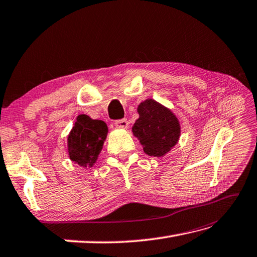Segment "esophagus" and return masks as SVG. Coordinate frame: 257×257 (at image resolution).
I'll use <instances>...</instances> for the list:
<instances>
[{
	"mask_svg": "<svg viewBox=\"0 0 257 257\" xmlns=\"http://www.w3.org/2000/svg\"><path fill=\"white\" fill-rule=\"evenodd\" d=\"M115 126L117 128H123V130H126L128 127V121L126 118H122V119H117V121H115Z\"/></svg>",
	"mask_w": 257,
	"mask_h": 257,
	"instance_id": "1",
	"label": "esophagus"
}]
</instances>
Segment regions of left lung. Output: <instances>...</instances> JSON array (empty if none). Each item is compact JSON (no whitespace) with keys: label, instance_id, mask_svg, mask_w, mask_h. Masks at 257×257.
I'll list each match as a JSON object with an SVG mask.
<instances>
[{"label":"left lung","instance_id":"8db88e82","mask_svg":"<svg viewBox=\"0 0 257 257\" xmlns=\"http://www.w3.org/2000/svg\"><path fill=\"white\" fill-rule=\"evenodd\" d=\"M140 117L132 127L135 138L150 156L161 158L179 142L181 125L170 108L152 98L145 99L138 107Z\"/></svg>","mask_w":257,"mask_h":257}]
</instances>
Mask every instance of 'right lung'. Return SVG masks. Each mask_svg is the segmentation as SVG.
Returning a JSON list of instances; mask_svg holds the SVG:
<instances>
[{"label":"right lung","mask_w":257,"mask_h":257,"mask_svg":"<svg viewBox=\"0 0 257 257\" xmlns=\"http://www.w3.org/2000/svg\"><path fill=\"white\" fill-rule=\"evenodd\" d=\"M106 135V123L92 119L85 114L78 115L67 136L70 160L80 166L92 167L101 153Z\"/></svg>","instance_id":"right-lung-1"}]
</instances>
